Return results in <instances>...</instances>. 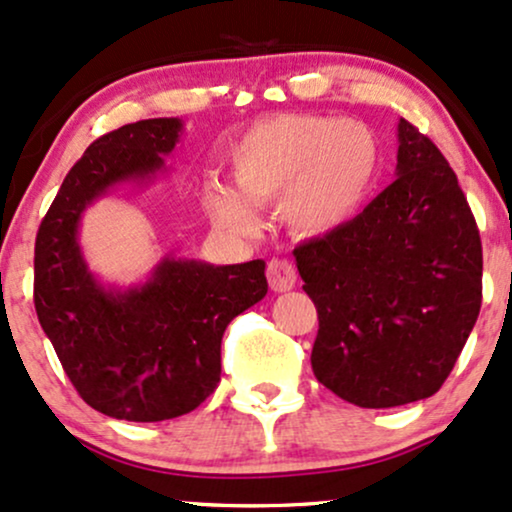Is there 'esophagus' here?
Segmentation results:
<instances>
[{"label": "esophagus", "instance_id": "34e87169", "mask_svg": "<svg viewBox=\"0 0 512 512\" xmlns=\"http://www.w3.org/2000/svg\"><path fill=\"white\" fill-rule=\"evenodd\" d=\"M267 281L269 288L274 293H286L295 286V267L288 260H281V257H274L272 262L267 264Z\"/></svg>", "mask_w": 512, "mask_h": 512}]
</instances>
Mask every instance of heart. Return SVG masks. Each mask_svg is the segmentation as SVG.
I'll list each match as a JSON object with an SVG mask.
<instances>
[{
    "mask_svg": "<svg viewBox=\"0 0 512 512\" xmlns=\"http://www.w3.org/2000/svg\"><path fill=\"white\" fill-rule=\"evenodd\" d=\"M379 162V138L367 123L276 116L252 126L233 152L240 190L212 183L207 205L221 224L255 229L257 205L283 200V214L295 231L326 236L360 212Z\"/></svg>",
    "mask_w": 512,
    "mask_h": 512,
    "instance_id": "1",
    "label": "heart"
}]
</instances>
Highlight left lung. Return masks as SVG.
I'll return each mask as SVG.
<instances>
[{"mask_svg":"<svg viewBox=\"0 0 512 512\" xmlns=\"http://www.w3.org/2000/svg\"><path fill=\"white\" fill-rule=\"evenodd\" d=\"M293 255L319 317L317 381L360 408L441 389L482 307V240L427 135L400 119L396 181Z\"/></svg>","mask_w":512,"mask_h":512,"instance_id":"1","label":"left lung"}]
</instances>
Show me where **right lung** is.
Segmentation results:
<instances>
[{
  "label": "right lung",
  "mask_w": 512,
  "mask_h": 512,
  "mask_svg": "<svg viewBox=\"0 0 512 512\" xmlns=\"http://www.w3.org/2000/svg\"><path fill=\"white\" fill-rule=\"evenodd\" d=\"M181 119L102 135L73 164L35 238V312L78 396L102 415L162 422L195 410L221 379V336L267 295L264 262L164 257L143 283L104 286L78 245L80 217L121 183H150Z\"/></svg>",
  "instance_id": "add662e5"
}]
</instances>
